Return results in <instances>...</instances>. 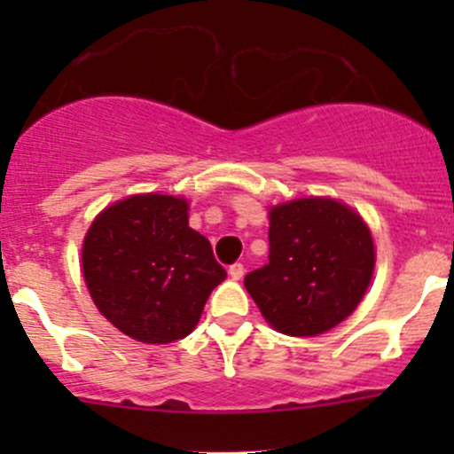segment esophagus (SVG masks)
Listing matches in <instances>:
<instances>
[{"label":"esophagus","mask_w":454,"mask_h":454,"mask_svg":"<svg viewBox=\"0 0 454 454\" xmlns=\"http://www.w3.org/2000/svg\"><path fill=\"white\" fill-rule=\"evenodd\" d=\"M244 272H246V268L241 263H232L231 268H228V274H231V277L235 278V281H239V278L244 277Z\"/></svg>","instance_id":"esophagus-1"}]
</instances>
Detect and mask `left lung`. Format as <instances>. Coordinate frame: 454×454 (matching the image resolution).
I'll use <instances>...</instances> for the list:
<instances>
[{
    "label": "left lung",
    "instance_id": "left-lung-1",
    "mask_svg": "<svg viewBox=\"0 0 454 454\" xmlns=\"http://www.w3.org/2000/svg\"><path fill=\"white\" fill-rule=\"evenodd\" d=\"M270 254L244 286L274 329L316 336L347 318L367 292L375 253L367 223L333 200L270 210Z\"/></svg>",
    "mask_w": 454,
    "mask_h": 454
}]
</instances>
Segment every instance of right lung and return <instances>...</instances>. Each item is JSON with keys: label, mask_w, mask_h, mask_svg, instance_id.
Segmentation results:
<instances>
[{"label": "right lung", "mask_w": 454, "mask_h": 454, "mask_svg": "<svg viewBox=\"0 0 454 454\" xmlns=\"http://www.w3.org/2000/svg\"><path fill=\"white\" fill-rule=\"evenodd\" d=\"M186 210L171 195H134L105 208L87 231V290L100 314L136 340L164 345L189 336L226 278Z\"/></svg>", "instance_id": "obj_1"}]
</instances>
